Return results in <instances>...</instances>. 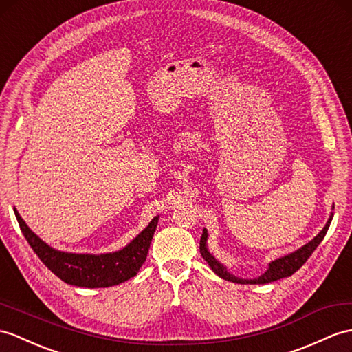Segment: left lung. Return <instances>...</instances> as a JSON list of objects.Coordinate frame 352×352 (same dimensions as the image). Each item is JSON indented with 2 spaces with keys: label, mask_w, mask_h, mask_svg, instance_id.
<instances>
[{
  "label": "left lung",
  "mask_w": 352,
  "mask_h": 352,
  "mask_svg": "<svg viewBox=\"0 0 352 352\" xmlns=\"http://www.w3.org/2000/svg\"><path fill=\"white\" fill-rule=\"evenodd\" d=\"M331 208L334 210V206ZM331 219H333V213H330V217H329V220H327V223L320 231V234L314 236L312 240L306 243L305 246H301L300 249L294 250L292 253H288V255L272 261V263L268 264V268L265 270V272L261 276L255 277V279H243V277L232 274L230 270H228L222 263H220V261H217L214 258L213 253L208 250V243H207L208 241V231L206 230V228L202 230V236H201V241H199V250H201L202 258L207 261V264L210 265V268L213 270V272L219 277H222V279H225L228 282H234V283H241V285H264V283H270V282L283 279V277H289L291 274L296 273L297 270L309 259V256L312 255L314 250L318 248V244H320L324 240V236H325L327 231H329V228H330Z\"/></svg>",
  "instance_id": "obj_1"
}]
</instances>
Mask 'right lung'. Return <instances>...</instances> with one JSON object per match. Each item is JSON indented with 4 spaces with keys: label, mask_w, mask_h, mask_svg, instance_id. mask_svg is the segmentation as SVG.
Returning <instances> with one entry per match:
<instances>
[{
    "label": "right lung",
    "mask_w": 352,
    "mask_h": 352,
    "mask_svg": "<svg viewBox=\"0 0 352 352\" xmlns=\"http://www.w3.org/2000/svg\"><path fill=\"white\" fill-rule=\"evenodd\" d=\"M21 231L40 261L69 285L82 288H108L136 276L148 253L159 216L154 217L126 248L109 253H70L56 250L32 232L14 208Z\"/></svg>",
    "instance_id": "add662e5"
}]
</instances>
